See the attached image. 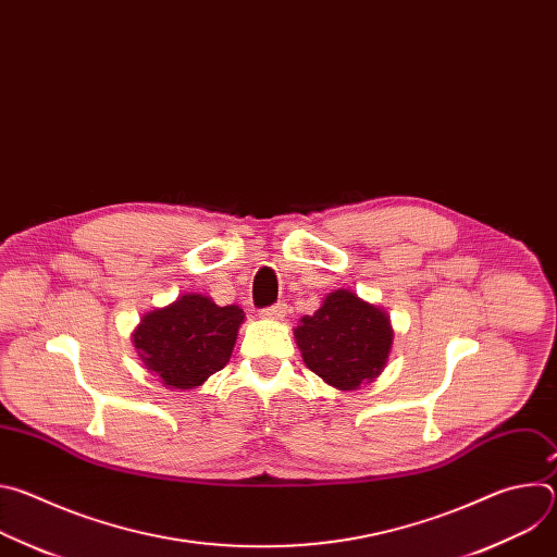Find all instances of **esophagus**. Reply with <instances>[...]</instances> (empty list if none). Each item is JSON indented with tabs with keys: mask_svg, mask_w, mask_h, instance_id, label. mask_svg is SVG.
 Masks as SVG:
<instances>
[{
	"mask_svg": "<svg viewBox=\"0 0 557 557\" xmlns=\"http://www.w3.org/2000/svg\"><path fill=\"white\" fill-rule=\"evenodd\" d=\"M284 314H286V304H275V306H271V308H264V310L260 312L262 320H271V322H277V320H282Z\"/></svg>",
	"mask_w": 557,
	"mask_h": 557,
	"instance_id": "34e87169",
	"label": "esophagus"
}]
</instances>
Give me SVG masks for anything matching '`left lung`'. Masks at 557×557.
Masks as SVG:
<instances>
[{
  "instance_id": "1",
  "label": "left lung",
  "mask_w": 557,
  "mask_h": 557,
  "mask_svg": "<svg viewBox=\"0 0 557 557\" xmlns=\"http://www.w3.org/2000/svg\"><path fill=\"white\" fill-rule=\"evenodd\" d=\"M293 335L306 368L342 392L372 383L387 366L394 339L389 314L350 288L329 293Z\"/></svg>"
}]
</instances>
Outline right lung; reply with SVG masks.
Returning <instances> with one entry per match:
<instances>
[{
	"label": "right lung",
	"instance_id": "1",
	"mask_svg": "<svg viewBox=\"0 0 557 557\" xmlns=\"http://www.w3.org/2000/svg\"><path fill=\"white\" fill-rule=\"evenodd\" d=\"M240 324H245L240 306H218L209 295L185 293L145 312L132 344L145 368L165 387L196 389L228 363Z\"/></svg>",
	"mask_w": 557,
	"mask_h": 557
}]
</instances>
